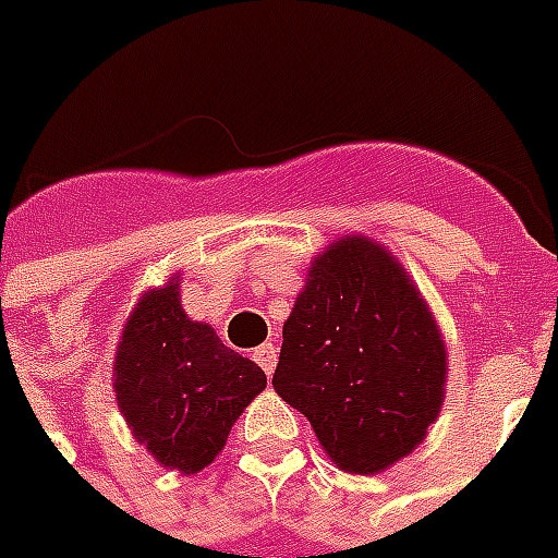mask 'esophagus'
Returning a JSON list of instances; mask_svg holds the SVG:
<instances>
[{"label":"esophagus","mask_w":558,"mask_h":558,"mask_svg":"<svg viewBox=\"0 0 558 558\" xmlns=\"http://www.w3.org/2000/svg\"><path fill=\"white\" fill-rule=\"evenodd\" d=\"M254 360H257V363L263 365V372L271 377V372H275V363H278V348L271 345V342H266V345H260L257 351H254Z\"/></svg>","instance_id":"34e87169"}]
</instances>
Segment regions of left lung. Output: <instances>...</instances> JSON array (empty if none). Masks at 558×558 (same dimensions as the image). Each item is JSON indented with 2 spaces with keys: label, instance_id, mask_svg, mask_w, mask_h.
I'll use <instances>...</instances> for the list:
<instances>
[{
  "label": "left lung",
  "instance_id": "left-lung-1",
  "mask_svg": "<svg viewBox=\"0 0 558 558\" xmlns=\"http://www.w3.org/2000/svg\"><path fill=\"white\" fill-rule=\"evenodd\" d=\"M448 356L401 263L365 236L318 254L283 325L275 392L351 474L415 450L445 401Z\"/></svg>",
  "mask_w": 558,
  "mask_h": 558
}]
</instances>
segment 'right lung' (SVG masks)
Instances as JSON below:
<instances>
[{
    "mask_svg": "<svg viewBox=\"0 0 558 558\" xmlns=\"http://www.w3.org/2000/svg\"><path fill=\"white\" fill-rule=\"evenodd\" d=\"M113 377L131 433L181 474L210 465L233 421L266 389L260 365L222 345L210 325L186 318L178 283L151 289L131 313Z\"/></svg>",
    "mask_w": 558,
    "mask_h": 558,
    "instance_id": "add662e5",
    "label": "right lung"
}]
</instances>
